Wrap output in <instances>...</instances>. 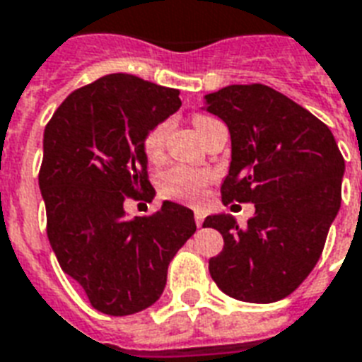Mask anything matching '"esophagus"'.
<instances>
[{
    "instance_id": "34e87169",
    "label": "esophagus",
    "mask_w": 362,
    "mask_h": 362,
    "mask_svg": "<svg viewBox=\"0 0 362 362\" xmlns=\"http://www.w3.org/2000/svg\"><path fill=\"white\" fill-rule=\"evenodd\" d=\"M195 223H197V227H203L204 223V214L199 210H195Z\"/></svg>"
}]
</instances>
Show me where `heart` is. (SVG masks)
<instances>
[{"mask_svg":"<svg viewBox=\"0 0 362 362\" xmlns=\"http://www.w3.org/2000/svg\"><path fill=\"white\" fill-rule=\"evenodd\" d=\"M212 122L210 116L197 115L193 118V125L199 131V135L203 133L204 127ZM167 131H169V124L161 122L156 127L148 131L144 136V153L148 159H159L163 153L165 139H167ZM212 182V175L209 170L193 169V167H186V165H176L170 169L163 170L159 176V193L165 199H173V201H182V203L199 204L203 203L206 197V186Z\"/></svg>","mask_w":362,"mask_h":362,"instance_id":"1","label":"heart"}]
</instances>
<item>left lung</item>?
Listing matches in <instances>:
<instances>
[{
  "label": "left lung",
  "instance_id": "left-lung-1",
  "mask_svg": "<svg viewBox=\"0 0 362 362\" xmlns=\"http://www.w3.org/2000/svg\"><path fill=\"white\" fill-rule=\"evenodd\" d=\"M203 109L231 133L221 201L255 204L246 227L231 214L204 220L223 237L210 276L237 300H281L320 261L342 201V153L323 122L263 84L221 88L204 95Z\"/></svg>",
  "mask_w": 362,
  "mask_h": 362
}]
</instances>
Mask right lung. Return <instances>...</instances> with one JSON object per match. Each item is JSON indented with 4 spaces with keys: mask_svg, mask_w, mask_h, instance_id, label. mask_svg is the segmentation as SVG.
Masks as SVG:
<instances>
[{
    "mask_svg": "<svg viewBox=\"0 0 362 362\" xmlns=\"http://www.w3.org/2000/svg\"><path fill=\"white\" fill-rule=\"evenodd\" d=\"M175 88L112 73L59 105L42 136L39 187L58 263L93 308L131 315L165 289L169 263L197 226L173 201L127 220V197H153L144 136L180 109ZM146 192V196H142Z\"/></svg>",
    "mask_w": 362,
    "mask_h": 362,
    "instance_id": "obj_1",
    "label": "right lung"
}]
</instances>
